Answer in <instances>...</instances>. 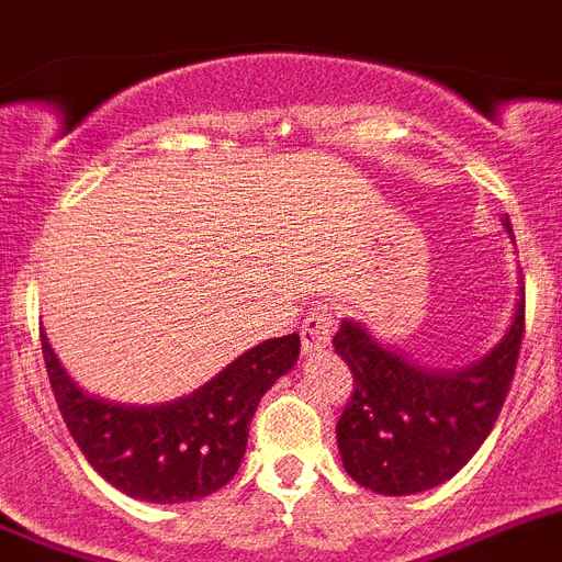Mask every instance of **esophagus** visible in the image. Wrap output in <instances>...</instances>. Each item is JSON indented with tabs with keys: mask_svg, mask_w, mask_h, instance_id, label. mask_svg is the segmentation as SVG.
Returning <instances> with one entry per match:
<instances>
[{
	"mask_svg": "<svg viewBox=\"0 0 562 562\" xmlns=\"http://www.w3.org/2000/svg\"><path fill=\"white\" fill-rule=\"evenodd\" d=\"M335 333V313L333 306L321 304L315 306L313 313L304 318V327H301V340H304V355H321L329 347Z\"/></svg>",
	"mask_w": 562,
	"mask_h": 562,
	"instance_id": "esophagus-1",
	"label": "esophagus"
}]
</instances>
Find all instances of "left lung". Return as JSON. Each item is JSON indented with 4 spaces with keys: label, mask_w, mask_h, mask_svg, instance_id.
Segmentation results:
<instances>
[{
    "label": "left lung",
    "mask_w": 562,
    "mask_h": 562,
    "mask_svg": "<svg viewBox=\"0 0 562 562\" xmlns=\"http://www.w3.org/2000/svg\"><path fill=\"white\" fill-rule=\"evenodd\" d=\"M503 227L512 235L509 218H503ZM522 327L520 286L509 329L483 358L467 367L426 369L378 344L361 324L344 321L333 347L352 372V395L335 435L349 477L395 497L418 495L454 477L501 415Z\"/></svg>",
    "instance_id": "8db88e82"
}]
</instances>
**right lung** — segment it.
Returning <instances> with one entry per match:
<instances>
[{
  "label": "right lung",
  "instance_id": "right-lung-1",
  "mask_svg": "<svg viewBox=\"0 0 562 562\" xmlns=\"http://www.w3.org/2000/svg\"><path fill=\"white\" fill-rule=\"evenodd\" d=\"M42 352L61 418L90 467L136 501L184 503L233 481L258 401L295 367L301 338L263 340L195 392L156 406L113 404L79 390L45 333Z\"/></svg>",
  "mask_w": 562,
  "mask_h": 562
}]
</instances>
